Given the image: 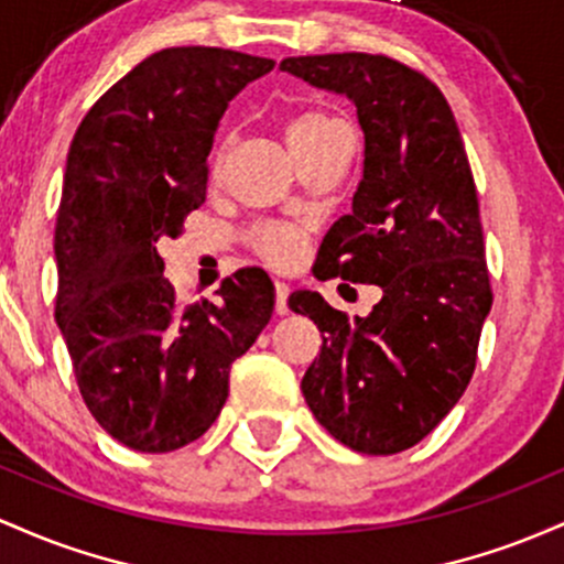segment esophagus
I'll list each match as a JSON object with an SVG mask.
<instances>
[{"label": "esophagus", "instance_id": "obj_1", "mask_svg": "<svg viewBox=\"0 0 564 564\" xmlns=\"http://www.w3.org/2000/svg\"><path fill=\"white\" fill-rule=\"evenodd\" d=\"M274 293H276V301H274V312L276 314H288V299H290V284L276 280L274 282Z\"/></svg>", "mask_w": 564, "mask_h": 564}]
</instances>
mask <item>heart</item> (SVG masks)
Here are the masks:
<instances>
[{
    "instance_id": "b5f03b06",
    "label": "heart",
    "mask_w": 564,
    "mask_h": 564,
    "mask_svg": "<svg viewBox=\"0 0 564 564\" xmlns=\"http://www.w3.org/2000/svg\"><path fill=\"white\" fill-rule=\"evenodd\" d=\"M282 132L295 160L306 162L319 151H325L335 138L346 135V128L344 122H338L322 109H299L284 119ZM218 160L220 151L215 154V164ZM250 242L258 250V256H263L269 263L288 265L301 256L303 234L288 224H261L250 231Z\"/></svg>"
}]
</instances>
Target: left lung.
<instances>
[{"label": "left lung", "mask_w": 564, "mask_h": 564, "mask_svg": "<svg viewBox=\"0 0 564 564\" xmlns=\"http://www.w3.org/2000/svg\"><path fill=\"white\" fill-rule=\"evenodd\" d=\"M280 68L357 106L362 181L316 261L325 276L383 290L354 322L308 290L290 295V308L312 316L322 333L303 397L351 451L402 453L432 434L466 391L492 306L464 138L440 87L389 55H299Z\"/></svg>", "instance_id": "1"}]
</instances>
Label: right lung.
<instances>
[{
    "label": "right lung",
    "instance_id": "1",
    "mask_svg": "<svg viewBox=\"0 0 564 564\" xmlns=\"http://www.w3.org/2000/svg\"><path fill=\"white\" fill-rule=\"evenodd\" d=\"M271 68V58L237 50H160L74 132L55 224V319L87 410L130 451L199 440L229 397L231 362L274 312L261 269L226 276L215 301L181 303L156 252L205 202L229 100Z\"/></svg>",
    "mask_w": 564,
    "mask_h": 564
}]
</instances>
